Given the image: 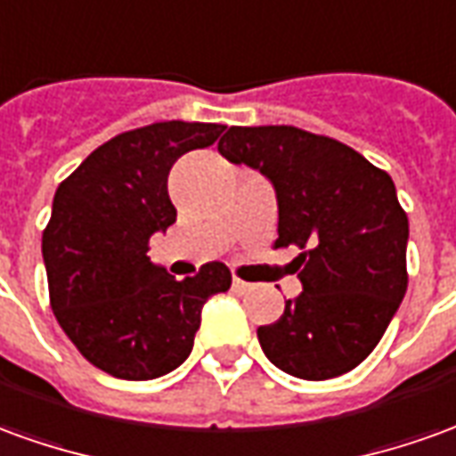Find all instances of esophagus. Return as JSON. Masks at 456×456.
Instances as JSON below:
<instances>
[{
    "label": "esophagus",
    "mask_w": 456,
    "mask_h": 456,
    "mask_svg": "<svg viewBox=\"0 0 456 456\" xmlns=\"http://www.w3.org/2000/svg\"><path fill=\"white\" fill-rule=\"evenodd\" d=\"M232 289H234L237 294H247V291L251 289V283L244 281V279H239V276H234V279H232Z\"/></svg>",
    "instance_id": "1"
}]
</instances>
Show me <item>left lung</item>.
<instances>
[{"label":"left lung","instance_id":"8db88e82","mask_svg":"<svg viewBox=\"0 0 456 456\" xmlns=\"http://www.w3.org/2000/svg\"><path fill=\"white\" fill-rule=\"evenodd\" d=\"M229 162L266 175L279 202L273 247H298L304 291L256 330L261 350L301 380L361 365L380 343L407 291V224L390 175L348 145L294 126L232 128Z\"/></svg>","mask_w":456,"mask_h":456}]
</instances>
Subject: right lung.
<instances>
[{"label": "right lung", "mask_w": 456, "mask_h": 456, "mask_svg": "<svg viewBox=\"0 0 456 456\" xmlns=\"http://www.w3.org/2000/svg\"><path fill=\"white\" fill-rule=\"evenodd\" d=\"M217 123L165 120L95 148L53 195L44 239L53 316L86 361L120 380H152L187 361L209 296L232 286L222 261L177 281L148 256L177 217L167 175L209 148Z\"/></svg>", "instance_id": "obj_1"}]
</instances>
